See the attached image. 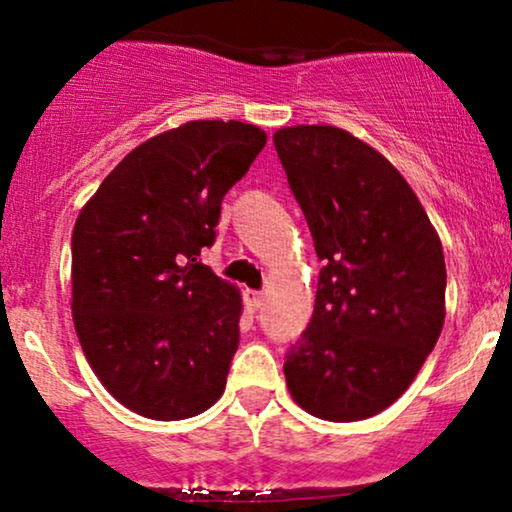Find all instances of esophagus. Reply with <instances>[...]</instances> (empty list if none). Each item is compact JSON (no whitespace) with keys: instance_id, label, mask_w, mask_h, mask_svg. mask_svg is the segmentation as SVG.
I'll return each instance as SVG.
<instances>
[{"instance_id":"1","label":"esophagus","mask_w":512,"mask_h":512,"mask_svg":"<svg viewBox=\"0 0 512 512\" xmlns=\"http://www.w3.org/2000/svg\"><path fill=\"white\" fill-rule=\"evenodd\" d=\"M245 305H248V310H252V313H255V310H260L264 305V293L248 289L245 291Z\"/></svg>"}]
</instances>
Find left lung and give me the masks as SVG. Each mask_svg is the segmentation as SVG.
I'll use <instances>...</instances> for the list:
<instances>
[{
	"label": "left lung",
	"instance_id": "8db88e82",
	"mask_svg": "<svg viewBox=\"0 0 512 512\" xmlns=\"http://www.w3.org/2000/svg\"><path fill=\"white\" fill-rule=\"evenodd\" d=\"M274 146L325 262L286 385L317 419H368L404 395L438 342L443 245L402 173L346 129L284 127Z\"/></svg>",
	"mask_w": 512,
	"mask_h": 512
}]
</instances>
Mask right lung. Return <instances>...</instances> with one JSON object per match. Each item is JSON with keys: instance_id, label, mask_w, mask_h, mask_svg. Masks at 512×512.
<instances>
[{"instance_id": "1", "label": "right lung", "mask_w": 512, "mask_h": 512, "mask_svg": "<svg viewBox=\"0 0 512 512\" xmlns=\"http://www.w3.org/2000/svg\"><path fill=\"white\" fill-rule=\"evenodd\" d=\"M267 144L260 127L192 120L146 139L74 223L72 315L88 366L134 414L180 421L223 395L240 291L199 262L223 195Z\"/></svg>"}]
</instances>
